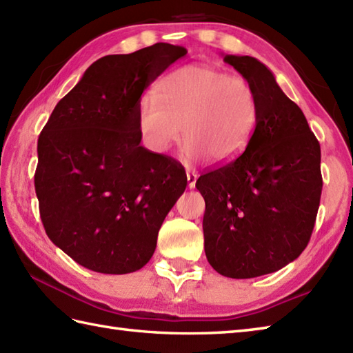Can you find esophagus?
<instances>
[{
	"label": "esophagus",
	"instance_id": "1",
	"mask_svg": "<svg viewBox=\"0 0 353 353\" xmlns=\"http://www.w3.org/2000/svg\"><path fill=\"white\" fill-rule=\"evenodd\" d=\"M186 181H188V188H194L197 182V172L186 171Z\"/></svg>",
	"mask_w": 353,
	"mask_h": 353
}]
</instances>
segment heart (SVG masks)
<instances>
[{"label": "heart", "instance_id": "heart-1", "mask_svg": "<svg viewBox=\"0 0 353 353\" xmlns=\"http://www.w3.org/2000/svg\"><path fill=\"white\" fill-rule=\"evenodd\" d=\"M259 123V100L250 81L208 65H188L168 74L156 99L138 103V130L150 152L165 154L183 132L190 161L236 159Z\"/></svg>", "mask_w": 353, "mask_h": 353}]
</instances>
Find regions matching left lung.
<instances>
[{"mask_svg":"<svg viewBox=\"0 0 353 353\" xmlns=\"http://www.w3.org/2000/svg\"><path fill=\"white\" fill-rule=\"evenodd\" d=\"M250 81L259 123L236 159L205 172V253L215 272L250 279L277 272L308 245L320 205V144L301 108L250 56H224Z\"/></svg>","mask_w":353,"mask_h":353,"instance_id":"obj_1","label":"left lung"}]
</instances>
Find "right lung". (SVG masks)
<instances>
[{
  "mask_svg": "<svg viewBox=\"0 0 353 353\" xmlns=\"http://www.w3.org/2000/svg\"><path fill=\"white\" fill-rule=\"evenodd\" d=\"M186 48L154 43L104 56L54 110L37 139L34 188L48 238L77 264L125 274L153 256L185 168L141 145L138 103Z\"/></svg>",
  "mask_w": 353,
  "mask_h": 353,
  "instance_id": "right-lung-1",
  "label": "right lung"
}]
</instances>
